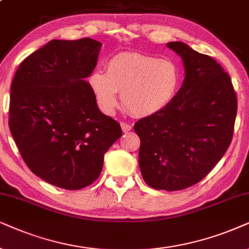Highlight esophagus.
<instances>
[{
  "label": "esophagus",
  "instance_id": "1",
  "mask_svg": "<svg viewBox=\"0 0 249 249\" xmlns=\"http://www.w3.org/2000/svg\"><path fill=\"white\" fill-rule=\"evenodd\" d=\"M121 127H122V130H123V132H128V131H131L132 130V126L130 124H127V123H124V122H122L121 123Z\"/></svg>",
  "mask_w": 249,
  "mask_h": 249
}]
</instances>
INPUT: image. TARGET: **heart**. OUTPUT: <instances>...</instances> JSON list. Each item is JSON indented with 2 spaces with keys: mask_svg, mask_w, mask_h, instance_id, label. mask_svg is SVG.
Masks as SVG:
<instances>
[{
  "mask_svg": "<svg viewBox=\"0 0 249 249\" xmlns=\"http://www.w3.org/2000/svg\"><path fill=\"white\" fill-rule=\"evenodd\" d=\"M89 85L99 108L111 114L117 107V92L131 114L149 117L164 110L178 90L181 72L168 58L141 53H119L106 65V72L93 71Z\"/></svg>",
  "mask_w": 249,
  "mask_h": 249,
  "instance_id": "heart-1",
  "label": "heart"
}]
</instances>
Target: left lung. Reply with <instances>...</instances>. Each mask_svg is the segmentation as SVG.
Instances as JSON below:
<instances>
[{"mask_svg": "<svg viewBox=\"0 0 249 249\" xmlns=\"http://www.w3.org/2000/svg\"><path fill=\"white\" fill-rule=\"evenodd\" d=\"M167 48L182 58L185 77L170 105L135 123L139 166L145 183L177 191L206 177L232 140L237 95L230 76L183 42Z\"/></svg>", "mask_w": 249, "mask_h": 249, "instance_id": "obj_1", "label": "left lung"}]
</instances>
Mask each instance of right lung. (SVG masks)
<instances>
[{"label": "right lung", "mask_w": 249, "mask_h": 249, "mask_svg": "<svg viewBox=\"0 0 249 249\" xmlns=\"http://www.w3.org/2000/svg\"><path fill=\"white\" fill-rule=\"evenodd\" d=\"M101 46L88 37L52 39L19 65L10 90L9 127L22 159L42 180L67 190L93 183L122 137L85 81Z\"/></svg>", "instance_id": "1"}]
</instances>
